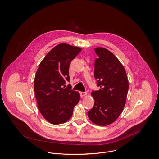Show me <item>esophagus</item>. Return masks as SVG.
Returning a JSON list of instances; mask_svg holds the SVG:
<instances>
[{
    "label": "esophagus",
    "instance_id": "34e87169",
    "mask_svg": "<svg viewBox=\"0 0 159 159\" xmlns=\"http://www.w3.org/2000/svg\"><path fill=\"white\" fill-rule=\"evenodd\" d=\"M87 92H80V94L81 97L85 96V95H87Z\"/></svg>",
    "mask_w": 159,
    "mask_h": 159
}]
</instances>
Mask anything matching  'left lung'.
<instances>
[{"mask_svg":"<svg viewBox=\"0 0 159 159\" xmlns=\"http://www.w3.org/2000/svg\"><path fill=\"white\" fill-rule=\"evenodd\" d=\"M94 51L98 56L94 62V77L100 89L91 93L94 105L88 116L93 123L106 126L115 121L122 113L129 82L123 65L113 53L103 48Z\"/></svg>","mask_w":159,"mask_h":159,"instance_id":"8db88e82","label":"left lung"}]
</instances>
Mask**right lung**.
Wrapping results in <instances>:
<instances>
[{"instance_id": "right-lung-1", "label": "right lung", "mask_w": 159, "mask_h": 159, "mask_svg": "<svg viewBox=\"0 0 159 159\" xmlns=\"http://www.w3.org/2000/svg\"><path fill=\"white\" fill-rule=\"evenodd\" d=\"M81 51L79 47L59 44L45 56L36 72L34 91L38 108L50 123L68 121L80 101L79 93L65 88V84L70 81L71 61Z\"/></svg>"}]
</instances>
